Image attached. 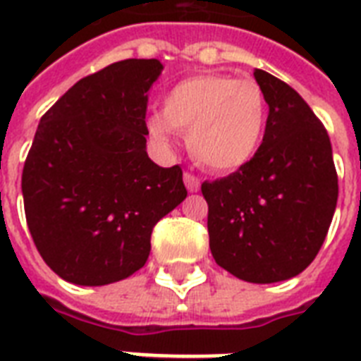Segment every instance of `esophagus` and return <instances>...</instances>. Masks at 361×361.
Returning a JSON list of instances; mask_svg holds the SVG:
<instances>
[{
  "label": "esophagus",
  "instance_id": "34e87169",
  "mask_svg": "<svg viewBox=\"0 0 361 361\" xmlns=\"http://www.w3.org/2000/svg\"><path fill=\"white\" fill-rule=\"evenodd\" d=\"M183 181H185L187 191L197 192L198 189H200V180H198L195 174H191V172H185V174H183Z\"/></svg>",
  "mask_w": 361,
  "mask_h": 361
}]
</instances>
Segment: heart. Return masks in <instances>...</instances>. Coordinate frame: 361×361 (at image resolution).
Listing matches in <instances>:
<instances>
[{
  "label": "heart",
  "instance_id": "heart-1",
  "mask_svg": "<svg viewBox=\"0 0 361 361\" xmlns=\"http://www.w3.org/2000/svg\"><path fill=\"white\" fill-rule=\"evenodd\" d=\"M268 123V103L255 80L231 75H198L178 82L163 101V112L147 121L161 144L172 129L187 130V147L214 172L243 169L257 155Z\"/></svg>",
  "mask_w": 361,
  "mask_h": 361
}]
</instances>
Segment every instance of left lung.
<instances>
[{"instance_id": "obj_1", "label": "left lung", "mask_w": 361, "mask_h": 361, "mask_svg": "<svg viewBox=\"0 0 361 361\" xmlns=\"http://www.w3.org/2000/svg\"><path fill=\"white\" fill-rule=\"evenodd\" d=\"M269 106L264 140L243 169L204 181L215 262L247 283H279L313 262L337 206L330 136L309 104L255 71Z\"/></svg>"}]
</instances>
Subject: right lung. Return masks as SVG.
<instances>
[{"mask_svg": "<svg viewBox=\"0 0 361 361\" xmlns=\"http://www.w3.org/2000/svg\"><path fill=\"white\" fill-rule=\"evenodd\" d=\"M159 59L82 78L41 118L22 172L27 228L61 279L103 286L146 264L159 219L187 197L183 172L147 157V92Z\"/></svg>", "mask_w": 361, "mask_h": 361, "instance_id": "right-lung-1", "label": "right lung"}]
</instances>
